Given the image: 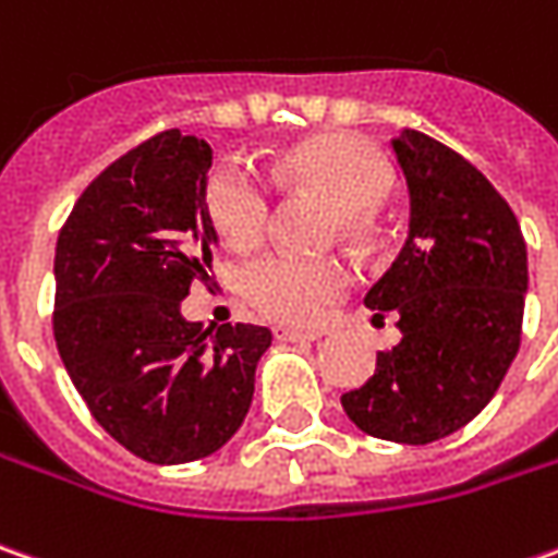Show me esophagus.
Segmentation results:
<instances>
[{"mask_svg":"<svg viewBox=\"0 0 558 558\" xmlns=\"http://www.w3.org/2000/svg\"><path fill=\"white\" fill-rule=\"evenodd\" d=\"M327 333L324 327H305V330H299V327H287V324H278L275 327V339L278 342H315Z\"/></svg>","mask_w":558,"mask_h":558,"instance_id":"obj_1","label":"esophagus"}]
</instances>
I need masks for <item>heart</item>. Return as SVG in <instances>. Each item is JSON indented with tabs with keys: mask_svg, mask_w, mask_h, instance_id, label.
I'll return each instance as SVG.
<instances>
[{
	"mask_svg": "<svg viewBox=\"0 0 558 558\" xmlns=\"http://www.w3.org/2000/svg\"><path fill=\"white\" fill-rule=\"evenodd\" d=\"M280 182L302 184L339 206L349 234L364 228V213L386 197L389 172L374 147L355 135H317L290 147L278 163ZM206 213L234 250L256 246L271 219V187L246 160H221L203 184ZM349 283V268L333 256L265 253L243 268V296L265 317L283 324L315 320Z\"/></svg>",
	"mask_w": 558,
	"mask_h": 558,
	"instance_id": "b5f03b06",
	"label": "heart"
}]
</instances>
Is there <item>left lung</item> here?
I'll use <instances>...</instances> for the list:
<instances>
[{
	"instance_id": "obj_1",
	"label": "left lung",
	"mask_w": 558,
	"mask_h": 558,
	"mask_svg": "<svg viewBox=\"0 0 558 558\" xmlns=\"http://www.w3.org/2000/svg\"><path fill=\"white\" fill-rule=\"evenodd\" d=\"M392 150L411 194V231L367 290L374 317L398 315L401 342L342 395L361 433L429 445L478 416L522 342L529 253L515 213L457 150L404 129Z\"/></svg>"
}]
</instances>
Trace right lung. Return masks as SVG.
<instances>
[{"label": "right lung", "instance_id": "add662e5", "mask_svg": "<svg viewBox=\"0 0 558 558\" xmlns=\"http://www.w3.org/2000/svg\"><path fill=\"white\" fill-rule=\"evenodd\" d=\"M213 147L166 129L88 184L54 246V342L92 416L125 451L175 466L241 429L271 330L184 320L209 280Z\"/></svg>", "mask_w": 558, "mask_h": 558}]
</instances>
